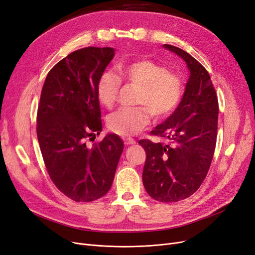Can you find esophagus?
<instances>
[{
    "label": "esophagus",
    "mask_w": 255,
    "mask_h": 255,
    "mask_svg": "<svg viewBox=\"0 0 255 255\" xmlns=\"http://www.w3.org/2000/svg\"><path fill=\"white\" fill-rule=\"evenodd\" d=\"M124 143L127 144V145H130V144H135L136 141H135L134 139H133V138L128 137V138H125V139H124Z\"/></svg>",
    "instance_id": "1"
}]
</instances>
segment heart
<instances>
[{"mask_svg":"<svg viewBox=\"0 0 255 255\" xmlns=\"http://www.w3.org/2000/svg\"><path fill=\"white\" fill-rule=\"evenodd\" d=\"M119 79L136 86L134 107H122L107 117V127L121 136L135 135L156 119L167 117L178 105L182 96V84L177 75L164 67L146 59H140L118 66ZM119 79L110 71L103 72L96 84V95L105 107L116 102Z\"/></svg>","mask_w":255,"mask_h":255,"instance_id":"heart-1","label":"heart"}]
</instances>
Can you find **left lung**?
<instances>
[{"mask_svg": "<svg viewBox=\"0 0 255 255\" xmlns=\"http://www.w3.org/2000/svg\"><path fill=\"white\" fill-rule=\"evenodd\" d=\"M189 69L184 95L176 111L152 134L168 144L149 139L138 143L145 151L142 183L149 195L162 203H175L192 195L204 182L215 151L218 99L205 67L185 50L163 44Z\"/></svg>", "mask_w": 255, "mask_h": 255, "instance_id": "1", "label": "left lung"}]
</instances>
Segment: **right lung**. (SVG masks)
<instances>
[{
    "mask_svg": "<svg viewBox=\"0 0 255 255\" xmlns=\"http://www.w3.org/2000/svg\"><path fill=\"white\" fill-rule=\"evenodd\" d=\"M115 57L112 47L75 50L52 67L44 82L37 113V137L51 181L75 202H93L111 189L124 142L102 131L96 95L99 76Z\"/></svg>",
    "mask_w": 255,
    "mask_h": 255,
    "instance_id": "1",
    "label": "right lung"
}]
</instances>
